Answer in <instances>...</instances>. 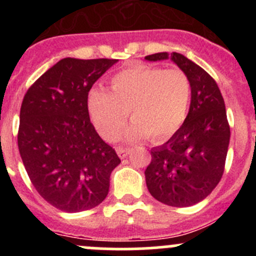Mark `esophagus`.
I'll return each instance as SVG.
<instances>
[{
    "mask_svg": "<svg viewBox=\"0 0 256 256\" xmlns=\"http://www.w3.org/2000/svg\"><path fill=\"white\" fill-rule=\"evenodd\" d=\"M116 152H118L120 158H125V157L130 154V148H122V147H118V148L116 150Z\"/></svg>",
    "mask_w": 256,
    "mask_h": 256,
    "instance_id": "34e87169",
    "label": "esophagus"
}]
</instances>
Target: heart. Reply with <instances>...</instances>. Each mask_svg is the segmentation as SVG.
Segmentation results:
<instances>
[{
    "instance_id": "1",
    "label": "heart",
    "mask_w": 256,
    "mask_h": 256,
    "mask_svg": "<svg viewBox=\"0 0 256 256\" xmlns=\"http://www.w3.org/2000/svg\"><path fill=\"white\" fill-rule=\"evenodd\" d=\"M112 92L92 89L88 96L90 118L108 141L118 138L128 118L134 122L126 132L130 141L150 136L152 141L166 140L184 122L192 88L180 69L136 66L112 78Z\"/></svg>"
}]
</instances>
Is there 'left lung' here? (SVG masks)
Masks as SVG:
<instances>
[{"mask_svg":"<svg viewBox=\"0 0 256 256\" xmlns=\"http://www.w3.org/2000/svg\"><path fill=\"white\" fill-rule=\"evenodd\" d=\"M168 58L190 82V112L166 144L151 150L144 177L157 200L171 207H190L210 194L223 176L230 128L220 90L204 69L176 52L144 56L150 62Z\"/></svg>","mask_w":256,"mask_h":256,"instance_id":"obj_1","label":"left lung"}]
</instances>
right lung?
Masks as SVG:
<instances>
[{
  "mask_svg": "<svg viewBox=\"0 0 256 256\" xmlns=\"http://www.w3.org/2000/svg\"><path fill=\"white\" fill-rule=\"evenodd\" d=\"M116 59L64 58L26 92L18 150L30 182L53 207L68 213L99 206L120 164L90 122L88 95Z\"/></svg>",
  "mask_w": 256,
  "mask_h": 256,
  "instance_id": "add662e5",
  "label": "right lung"
}]
</instances>
